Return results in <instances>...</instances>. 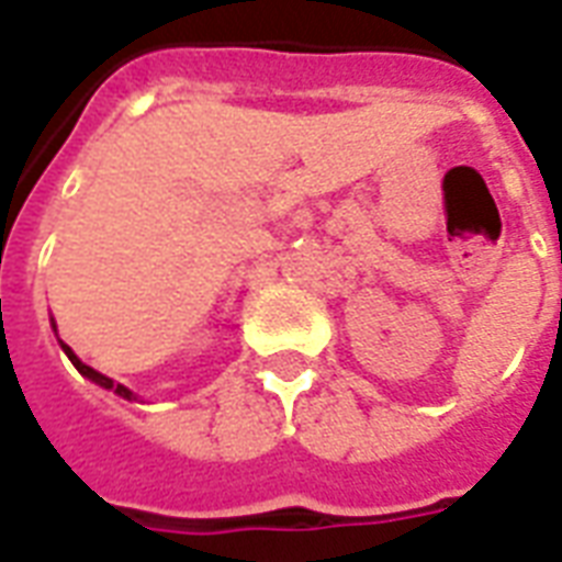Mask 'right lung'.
Segmentation results:
<instances>
[{
	"instance_id": "right-lung-1",
	"label": "right lung",
	"mask_w": 562,
	"mask_h": 562,
	"mask_svg": "<svg viewBox=\"0 0 562 562\" xmlns=\"http://www.w3.org/2000/svg\"><path fill=\"white\" fill-rule=\"evenodd\" d=\"M61 348H65V355L70 357V363L77 366V369H80L82 375H86V378H91V381H94V384L106 386V390H115V393H119V396H122V398H133V393H131V390H127V386L115 384V381H112V378L101 375V372H94V369H91V366H86V363H82L80 357L74 355V351H70V348H68V345H65V342H61Z\"/></svg>"
}]
</instances>
